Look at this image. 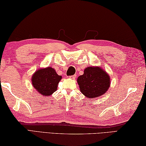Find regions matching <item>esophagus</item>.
I'll use <instances>...</instances> for the list:
<instances>
[{
	"mask_svg": "<svg viewBox=\"0 0 146 146\" xmlns=\"http://www.w3.org/2000/svg\"><path fill=\"white\" fill-rule=\"evenodd\" d=\"M69 78H70V79H74L76 78V75H72V76H69Z\"/></svg>",
	"mask_w": 146,
	"mask_h": 146,
	"instance_id": "34e87169",
	"label": "esophagus"
}]
</instances>
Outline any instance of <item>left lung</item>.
Listing matches in <instances>:
<instances>
[{
  "label": "left lung",
  "instance_id": "obj_1",
  "mask_svg": "<svg viewBox=\"0 0 146 146\" xmlns=\"http://www.w3.org/2000/svg\"><path fill=\"white\" fill-rule=\"evenodd\" d=\"M81 92L88 98H96L105 93L110 86V77L98 67L85 68L83 75L78 78Z\"/></svg>",
  "mask_w": 146,
  "mask_h": 146
}]
</instances>
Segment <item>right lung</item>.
I'll use <instances>...</instances> for the list:
<instances>
[{
    "mask_svg": "<svg viewBox=\"0 0 146 146\" xmlns=\"http://www.w3.org/2000/svg\"><path fill=\"white\" fill-rule=\"evenodd\" d=\"M62 76L56 74L54 68L47 67L37 70L32 78L33 86L40 94L49 96L57 90Z\"/></svg>",
    "mask_w": 146,
    "mask_h": 146,
    "instance_id": "right-lung-1",
    "label": "right lung"
}]
</instances>
